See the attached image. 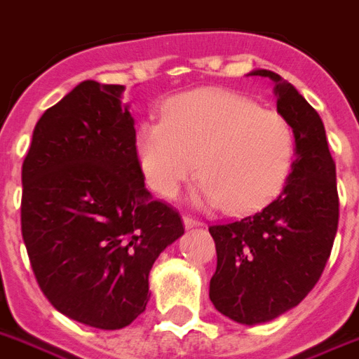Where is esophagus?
Here are the masks:
<instances>
[{"instance_id": "34e87169", "label": "esophagus", "mask_w": 359, "mask_h": 359, "mask_svg": "<svg viewBox=\"0 0 359 359\" xmlns=\"http://www.w3.org/2000/svg\"><path fill=\"white\" fill-rule=\"evenodd\" d=\"M182 221H184L186 229H194V226L203 225L199 219H195V217H191V215H184V217H182Z\"/></svg>"}]
</instances>
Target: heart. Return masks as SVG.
<instances>
[{
  "label": "heart",
  "mask_w": 359,
  "mask_h": 359,
  "mask_svg": "<svg viewBox=\"0 0 359 359\" xmlns=\"http://www.w3.org/2000/svg\"><path fill=\"white\" fill-rule=\"evenodd\" d=\"M140 168L164 197L197 173L201 201L230 214L262 208L284 188L295 160L287 119L229 90L206 88L171 99L164 121L140 127Z\"/></svg>",
  "instance_id": "heart-1"
}]
</instances>
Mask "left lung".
Instances as JSON below:
<instances>
[{"instance_id": "1", "label": "left lung", "mask_w": 359, "mask_h": 359, "mask_svg": "<svg viewBox=\"0 0 359 359\" xmlns=\"http://www.w3.org/2000/svg\"><path fill=\"white\" fill-rule=\"evenodd\" d=\"M250 75L275 83L276 110L295 134V160L275 201L243 219L208 229L217 252L210 301L241 325L271 321L313 290L339 221L336 162L319 114L275 72Z\"/></svg>"}]
</instances>
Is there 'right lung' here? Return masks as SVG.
<instances>
[{"label":"right lung","instance_id":"1","mask_svg":"<svg viewBox=\"0 0 359 359\" xmlns=\"http://www.w3.org/2000/svg\"><path fill=\"white\" fill-rule=\"evenodd\" d=\"M121 84L84 81L34 127L22 165V236L40 290L101 330L129 326L149 271L184 234L179 212L145 189Z\"/></svg>","mask_w":359,"mask_h":359}]
</instances>
